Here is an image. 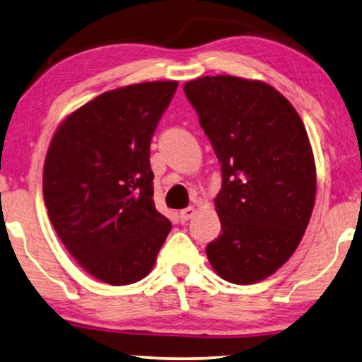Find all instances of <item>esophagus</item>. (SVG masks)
<instances>
[{"label":"esophagus","instance_id":"obj_1","mask_svg":"<svg viewBox=\"0 0 362 362\" xmlns=\"http://www.w3.org/2000/svg\"><path fill=\"white\" fill-rule=\"evenodd\" d=\"M195 213H197V210L193 206L185 208V210L180 211V221H188V220H190V218L195 216Z\"/></svg>","mask_w":362,"mask_h":362}]
</instances>
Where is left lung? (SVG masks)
<instances>
[{
	"instance_id": "obj_1",
	"label": "left lung",
	"mask_w": 362,
	"mask_h": 362,
	"mask_svg": "<svg viewBox=\"0 0 362 362\" xmlns=\"http://www.w3.org/2000/svg\"><path fill=\"white\" fill-rule=\"evenodd\" d=\"M183 91L221 164V234L206 246L208 261L228 282H261L292 257L312 216L317 167L307 129L266 81L216 75Z\"/></svg>"
}]
</instances>
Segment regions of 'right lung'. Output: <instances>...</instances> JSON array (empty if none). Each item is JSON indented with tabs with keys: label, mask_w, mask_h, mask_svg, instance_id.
<instances>
[{
	"label": "right lung",
	"mask_w": 362,
	"mask_h": 362,
	"mask_svg": "<svg viewBox=\"0 0 362 362\" xmlns=\"http://www.w3.org/2000/svg\"><path fill=\"white\" fill-rule=\"evenodd\" d=\"M177 81L105 91L70 113L44 162L55 233L90 276L128 285L152 271L172 225L154 205L151 139Z\"/></svg>",
	"instance_id": "obj_1"
}]
</instances>
